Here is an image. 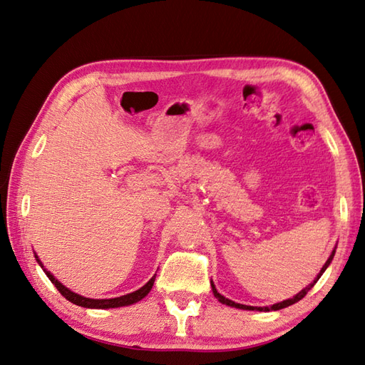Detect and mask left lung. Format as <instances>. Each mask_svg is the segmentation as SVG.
<instances>
[{
    "mask_svg": "<svg viewBox=\"0 0 365 365\" xmlns=\"http://www.w3.org/2000/svg\"><path fill=\"white\" fill-rule=\"evenodd\" d=\"M334 252H336V247L333 250V252L330 254V257H328V260L325 262V264L322 266V269H321V272L317 274V277L309 283L308 287H305L304 289L302 291H299L296 296H292L291 299H287V300H283V302H279V304H274V305H271V307H250V305H242V304H237V302H234V300H230V299H227V297H225V296H221L220 292L217 291V288H215V285H213V282L210 280V287H212V292H213V296H215L221 304L223 305H227V307H232V308H238V309H250V311H277V309H282V308H287V307H289V305H292V304H296V302H299L300 299H304L305 296H307V292L313 288L314 285H316V282L321 279V275L325 272V269L328 268V266H330V263H331V260H333V257H334Z\"/></svg>",
    "mask_w": 365,
    "mask_h": 365,
    "instance_id": "left-lung-1",
    "label": "left lung"
}]
</instances>
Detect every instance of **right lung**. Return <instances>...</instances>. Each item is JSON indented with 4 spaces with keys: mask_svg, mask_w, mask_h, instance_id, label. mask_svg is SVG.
<instances>
[{
    "mask_svg": "<svg viewBox=\"0 0 365 365\" xmlns=\"http://www.w3.org/2000/svg\"><path fill=\"white\" fill-rule=\"evenodd\" d=\"M35 254V252H34ZM35 260H37V263L41 266L44 274L48 275L49 280L54 283L56 288L60 291V294L63 296L65 299H68L71 304H76L78 307H83V308H94V309H106V308H119V307H128V305H133L136 304V302L144 299L150 291H152L153 288V283H155V279H156V274L153 275L152 279H150L144 287L139 288L138 291H133L130 292V294H125V296H120V297H114V299H90V297H83L77 294V292L71 291L69 288H66L63 283H60L54 274H51L46 268H44L41 260L38 259V255L35 254Z\"/></svg>",
    "mask_w": 365,
    "mask_h": 365,
    "instance_id": "add662e5",
    "label": "right lung"
}]
</instances>
